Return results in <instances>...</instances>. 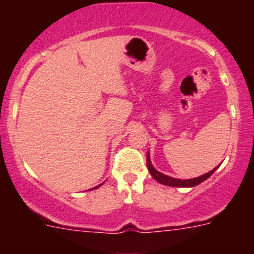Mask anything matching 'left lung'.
I'll list each match as a JSON object with an SVG mask.
<instances>
[{
  "label": "left lung",
  "mask_w": 254,
  "mask_h": 254,
  "mask_svg": "<svg viewBox=\"0 0 254 254\" xmlns=\"http://www.w3.org/2000/svg\"><path fill=\"white\" fill-rule=\"evenodd\" d=\"M146 165H147V169H149L150 174H151L152 178L155 181H158L159 183L164 186H169V187H183V188H190V187H194V186H198L199 183H202L203 181H206L207 178H210L212 174H214L215 170L219 168L217 165L216 168H214L212 170H210L208 173L206 174H202V176L197 177V178H192V179H177V178H173V177L167 176V174H163L160 173L159 170H156L154 168V165L151 164V160H150V154L147 151V156H146Z\"/></svg>",
  "instance_id": "8db88e82"
}]
</instances>
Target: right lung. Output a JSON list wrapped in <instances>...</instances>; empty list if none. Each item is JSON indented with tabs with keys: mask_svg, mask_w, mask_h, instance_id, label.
Returning <instances> with one entry per match:
<instances>
[{
	"mask_svg": "<svg viewBox=\"0 0 254 254\" xmlns=\"http://www.w3.org/2000/svg\"><path fill=\"white\" fill-rule=\"evenodd\" d=\"M100 186H102V185H99V186H96V187H94V188H91V190H95V188H98V187H100Z\"/></svg>",
	"mask_w": 254,
	"mask_h": 254,
	"instance_id": "obj_1",
	"label": "right lung"
}]
</instances>
